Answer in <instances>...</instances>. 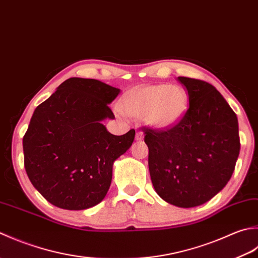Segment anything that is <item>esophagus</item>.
<instances>
[{
	"mask_svg": "<svg viewBox=\"0 0 258 258\" xmlns=\"http://www.w3.org/2000/svg\"><path fill=\"white\" fill-rule=\"evenodd\" d=\"M143 138H144V133H143V131H137L136 140L137 141H140V140H143Z\"/></svg>",
	"mask_w": 258,
	"mask_h": 258,
	"instance_id": "obj_1",
	"label": "esophagus"
}]
</instances>
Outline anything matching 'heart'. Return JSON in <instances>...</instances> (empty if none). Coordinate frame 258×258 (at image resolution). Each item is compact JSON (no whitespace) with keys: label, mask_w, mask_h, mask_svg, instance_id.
<instances>
[{"label":"heart","mask_w":258,"mask_h":258,"mask_svg":"<svg viewBox=\"0 0 258 258\" xmlns=\"http://www.w3.org/2000/svg\"><path fill=\"white\" fill-rule=\"evenodd\" d=\"M187 91L176 85H152L130 90L120 100L121 111L130 117L145 119L156 129L177 124L188 110Z\"/></svg>","instance_id":"heart-1"}]
</instances>
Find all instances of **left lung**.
<instances>
[{"label": "left lung", "instance_id": "obj_1", "mask_svg": "<svg viewBox=\"0 0 258 258\" xmlns=\"http://www.w3.org/2000/svg\"><path fill=\"white\" fill-rule=\"evenodd\" d=\"M189 107L173 127L144 128L148 166L156 192L173 206L190 208L210 201L232 177L240 143L238 120L216 88L178 77Z\"/></svg>", "mask_w": 258, "mask_h": 258}]
</instances>
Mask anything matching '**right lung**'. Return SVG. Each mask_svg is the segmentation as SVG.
<instances>
[{
  "label": "right lung",
  "mask_w": 258,
  "mask_h": 258,
  "mask_svg": "<svg viewBox=\"0 0 258 258\" xmlns=\"http://www.w3.org/2000/svg\"><path fill=\"white\" fill-rule=\"evenodd\" d=\"M120 89L94 79L70 78L34 110L23 137L24 167L46 201L82 210L103 201L113 162L134 143L136 131L114 136L102 121Z\"/></svg>",
  "instance_id": "right-lung-1"
}]
</instances>
